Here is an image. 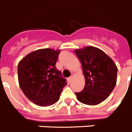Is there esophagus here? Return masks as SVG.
Here are the masks:
<instances>
[{"instance_id": "1", "label": "esophagus", "mask_w": 132, "mask_h": 132, "mask_svg": "<svg viewBox=\"0 0 132 132\" xmlns=\"http://www.w3.org/2000/svg\"><path fill=\"white\" fill-rule=\"evenodd\" d=\"M73 76H71L70 77H69L68 79H67V80L69 81V82H71V80H72V79H73Z\"/></svg>"}]
</instances>
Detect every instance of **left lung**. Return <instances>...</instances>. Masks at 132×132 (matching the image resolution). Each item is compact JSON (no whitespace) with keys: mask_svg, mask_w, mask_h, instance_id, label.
Segmentation results:
<instances>
[{"mask_svg":"<svg viewBox=\"0 0 132 132\" xmlns=\"http://www.w3.org/2000/svg\"><path fill=\"white\" fill-rule=\"evenodd\" d=\"M85 79L83 90L76 93L79 102L96 105L112 92L117 80L118 68L112 59L103 51L93 46L75 50Z\"/></svg>","mask_w":132,"mask_h":132,"instance_id":"obj_1","label":"left lung"}]
</instances>
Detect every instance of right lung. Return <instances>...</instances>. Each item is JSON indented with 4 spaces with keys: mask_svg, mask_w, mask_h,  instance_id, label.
Returning <instances> with one entry per match:
<instances>
[{
    "mask_svg": "<svg viewBox=\"0 0 132 132\" xmlns=\"http://www.w3.org/2000/svg\"><path fill=\"white\" fill-rule=\"evenodd\" d=\"M61 50L45 48L27 55L18 63V82L28 98L39 106L57 102L67 81L55 64Z\"/></svg>",
    "mask_w": 132,
    "mask_h": 132,
    "instance_id": "add662e5",
    "label": "right lung"
}]
</instances>
